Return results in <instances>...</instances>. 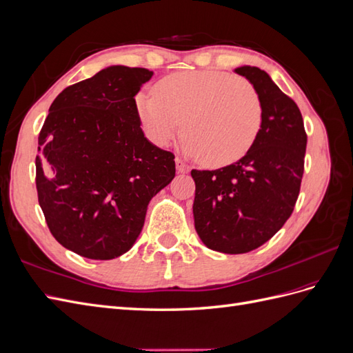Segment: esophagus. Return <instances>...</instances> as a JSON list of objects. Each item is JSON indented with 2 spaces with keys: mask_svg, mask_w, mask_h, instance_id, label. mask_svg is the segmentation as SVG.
Instances as JSON below:
<instances>
[{
  "mask_svg": "<svg viewBox=\"0 0 353 353\" xmlns=\"http://www.w3.org/2000/svg\"><path fill=\"white\" fill-rule=\"evenodd\" d=\"M175 163H176V170H178L179 174H187L188 170H190V166L181 157L175 159Z\"/></svg>",
  "mask_w": 353,
  "mask_h": 353,
  "instance_id": "1",
  "label": "esophagus"
}]
</instances>
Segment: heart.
I'll list each match as a JSON object with an SVG mask.
<instances>
[{"instance_id": "b5f03b06", "label": "heart", "mask_w": 353, "mask_h": 353, "mask_svg": "<svg viewBox=\"0 0 353 353\" xmlns=\"http://www.w3.org/2000/svg\"><path fill=\"white\" fill-rule=\"evenodd\" d=\"M147 137L166 147L183 130L184 150L212 166L239 162L258 138L263 104L254 85L221 70H187L160 79L135 97Z\"/></svg>"}]
</instances>
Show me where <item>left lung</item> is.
<instances>
[{"mask_svg": "<svg viewBox=\"0 0 353 353\" xmlns=\"http://www.w3.org/2000/svg\"><path fill=\"white\" fill-rule=\"evenodd\" d=\"M236 73L261 95V132L239 162L191 170L199 237L209 249L230 254L261 248L290 218L301 191L307 141L297 104L268 73L254 66L237 68Z\"/></svg>", "mask_w": 353, "mask_h": 353, "instance_id": "8db88e82", "label": "left lung"}]
</instances>
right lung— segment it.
<instances>
[{
  "mask_svg": "<svg viewBox=\"0 0 353 353\" xmlns=\"http://www.w3.org/2000/svg\"><path fill=\"white\" fill-rule=\"evenodd\" d=\"M144 68L110 66L63 90L38 137L37 191L63 248L109 261L140 236L150 200L175 176V156L144 137L135 95Z\"/></svg>",
  "mask_w": 353,
  "mask_h": 353,
  "instance_id": "1",
  "label": "right lung"
}]
</instances>
